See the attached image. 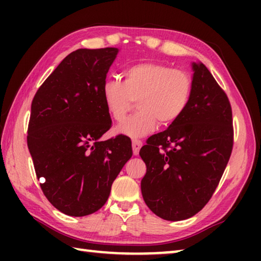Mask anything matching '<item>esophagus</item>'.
<instances>
[{"instance_id":"obj_1","label":"esophagus","mask_w":261,"mask_h":261,"mask_svg":"<svg viewBox=\"0 0 261 261\" xmlns=\"http://www.w3.org/2000/svg\"><path fill=\"white\" fill-rule=\"evenodd\" d=\"M141 146H143V143H141L140 140H138V139L132 140V151H134L135 155H138Z\"/></svg>"}]
</instances>
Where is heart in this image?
<instances>
[{
	"label": "heart",
	"mask_w": 261,
	"mask_h": 261,
	"mask_svg": "<svg viewBox=\"0 0 261 261\" xmlns=\"http://www.w3.org/2000/svg\"><path fill=\"white\" fill-rule=\"evenodd\" d=\"M192 93V78L182 69H170L159 62H140L123 71V83L108 79L102 98L114 121L122 122L136 100L138 112L116 127L118 134L140 138L182 116Z\"/></svg>",
	"instance_id": "b5f03b06"
}]
</instances>
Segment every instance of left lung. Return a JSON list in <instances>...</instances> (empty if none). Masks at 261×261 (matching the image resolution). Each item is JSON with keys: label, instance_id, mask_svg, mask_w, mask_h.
Here are the masks:
<instances>
[{"label": "left lung", "instance_id": "8db88e82", "mask_svg": "<svg viewBox=\"0 0 261 261\" xmlns=\"http://www.w3.org/2000/svg\"><path fill=\"white\" fill-rule=\"evenodd\" d=\"M192 93L185 112L140 148L146 165L141 194L168 221L197 214L213 196L233 144L231 106L202 63H192Z\"/></svg>", "mask_w": 261, "mask_h": 261}]
</instances>
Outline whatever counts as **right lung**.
<instances>
[{
	"label": "right lung",
	"instance_id": "1",
	"mask_svg": "<svg viewBox=\"0 0 261 261\" xmlns=\"http://www.w3.org/2000/svg\"><path fill=\"white\" fill-rule=\"evenodd\" d=\"M117 48L77 49L61 62L35 93L28 146L41 190L70 216H85L107 201L112 184L132 156L131 139L100 141L112 126L102 98Z\"/></svg>",
	"mask_w": 261,
	"mask_h": 261
}]
</instances>
